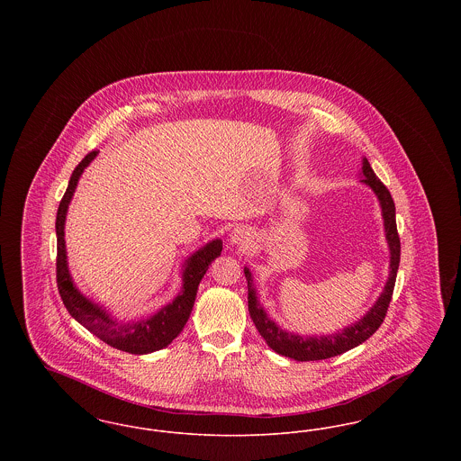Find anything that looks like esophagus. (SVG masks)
<instances>
[{"mask_svg": "<svg viewBox=\"0 0 461 461\" xmlns=\"http://www.w3.org/2000/svg\"><path fill=\"white\" fill-rule=\"evenodd\" d=\"M230 241H231V245H235V247H239V249H243V247H247V245L252 243V233H250L247 228L239 226V228H235V230L231 231Z\"/></svg>", "mask_w": 461, "mask_h": 461, "instance_id": "esophagus-1", "label": "esophagus"}]
</instances>
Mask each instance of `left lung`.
<instances>
[{
  "label": "left lung",
  "instance_id": "8db88e82",
  "mask_svg": "<svg viewBox=\"0 0 461 461\" xmlns=\"http://www.w3.org/2000/svg\"><path fill=\"white\" fill-rule=\"evenodd\" d=\"M359 176H361L359 181L363 185L370 186L375 197L378 198V203L382 209L385 240L389 245L391 258H389V276H387L384 290L380 292V297L357 321H354L342 330H337L333 333H327V335H318V333L301 335L295 331L284 330L266 312V309L259 303V297H258L252 271L247 266L243 267V273L247 278V288H249V312H250V318H252L256 329L261 333L266 344L273 351L290 357V359L320 361V359H329V357L357 348L366 339H370L382 325L389 303L393 299L397 267H399V259H401V241H399L397 226H395L394 200L391 197L389 190L385 188V185L373 173L372 166L366 157H363V160H361Z\"/></svg>",
  "mask_w": 461,
  "mask_h": 461
}]
</instances>
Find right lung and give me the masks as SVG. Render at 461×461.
Masks as SVG:
<instances>
[{
	"label": "right lung",
	"mask_w": 461,
	"mask_h": 461,
	"mask_svg": "<svg viewBox=\"0 0 461 461\" xmlns=\"http://www.w3.org/2000/svg\"><path fill=\"white\" fill-rule=\"evenodd\" d=\"M98 152H89L68 179L64 198L60 200L57 211V285L60 297L66 304L70 316L79 321L85 329L96 335L100 340L115 348L119 351L130 354H150L167 348L176 337L185 329L190 312L194 309V303L197 297L198 285L207 273L211 263L220 258L222 250V240L214 239L207 241L194 254H190L181 266V290L177 292L175 299L160 307L152 316L138 318L131 321H121L110 314L107 307L88 299L72 280L68 271L66 249V220L67 211L77 183L85 169L95 160Z\"/></svg>",
	"instance_id": "add662e5"
}]
</instances>
